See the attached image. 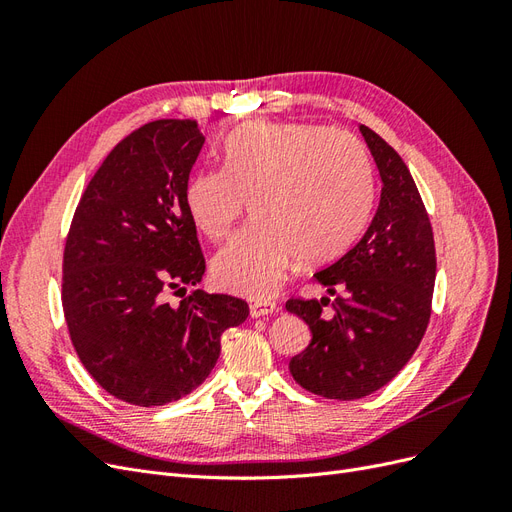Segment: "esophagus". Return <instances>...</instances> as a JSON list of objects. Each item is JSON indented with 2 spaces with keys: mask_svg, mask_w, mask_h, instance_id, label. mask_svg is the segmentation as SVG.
<instances>
[{
  "mask_svg": "<svg viewBox=\"0 0 512 512\" xmlns=\"http://www.w3.org/2000/svg\"><path fill=\"white\" fill-rule=\"evenodd\" d=\"M277 307L273 301H254L250 303V316L252 318H262V316H271L277 312Z\"/></svg>",
  "mask_w": 512,
  "mask_h": 512,
  "instance_id": "esophagus-1",
  "label": "esophagus"
}]
</instances>
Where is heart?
<instances>
[{"instance_id":"heart-1","label":"heart","mask_w":512,"mask_h":512,"mask_svg":"<svg viewBox=\"0 0 512 512\" xmlns=\"http://www.w3.org/2000/svg\"><path fill=\"white\" fill-rule=\"evenodd\" d=\"M250 203L254 224L211 262L213 282L269 299L297 256L307 265L344 254L371 205V164L359 138L314 123H243L224 143V168L185 188L194 226L226 239Z\"/></svg>"}]
</instances>
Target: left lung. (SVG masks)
<instances>
[{
	"mask_svg": "<svg viewBox=\"0 0 512 512\" xmlns=\"http://www.w3.org/2000/svg\"><path fill=\"white\" fill-rule=\"evenodd\" d=\"M380 173V203L365 235L331 267L318 271L327 297L286 303L312 331L288 369L305 391L329 399H361L391 382L425 335L436 284V247L429 215L399 153L359 126Z\"/></svg>",
	"mask_w": 512,
	"mask_h": 512,
	"instance_id": "left-lung-1",
	"label": "left lung"
}]
</instances>
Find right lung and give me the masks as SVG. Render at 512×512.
Here are the masks:
<instances>
[{
	"mask_svg": "<svg viewBox=\"0 0 512 512\" xmlns=\"http://www.w3.org/2000/svg\"><path fill=\"white\" fill-rule=\"evenodd\" d=\"M205 145L200 123H145L108 153L76 207L64 252V314L81 363L106 393L164 406L192 393L220 359V337L250 316L245 301L192 290L205 275L185 205Z\"/></svg>",
	"mask_w": 512,
	"mask_h": 512,
	"instance_id": "add662e5",
	"label": "right lung"
}]
</instances>
